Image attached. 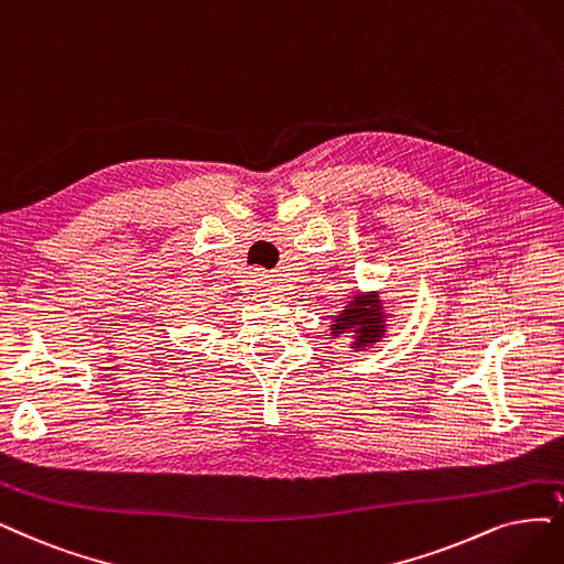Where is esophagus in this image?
Returning a JSON list of instances; mask_svg holds the SVG:
<instances>
[{
    "instance_id": "34e87169",
    "label": "esophagus",
    "mask_w": 564,
    "mask_h": 564,
    "mask_svg": "<svg viewBox=\"0 0 564 564\" xmlns=\"http://www.w3.org/2000/svg\"><path fill=\"white\" fill-rule=\"evenodd\" d=\"M260 285H264V283H260Z\"/></svg>"
}]
</instances>
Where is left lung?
Listing matches in <instances>:
<instances>
[{"mask_svg":"<svg viewBox=\"0 0 564 564\" xmlns=\"http://www.w3.org/2000/svg\"><path fill=\"white\" fill-rule=\"evenodd\" d=\"M332 329H335V337L344 335L348 329L358 332L356 339V348L369 346L373 341H379L386 332V323H383V311L379 306V300L373 297H356V302H350L339 318L332 323Z\"/></svg>","mask_w":564,"mask_h":564,"instance_id":"1","label":"left lung"}]
</instances>
